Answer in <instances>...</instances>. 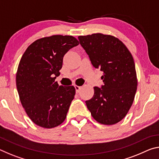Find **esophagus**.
<instances>
[{
    "label": "esophagus",
    "mask_w": 159,
    "mask_h": 159,
    "mask_svg": "<svg viewBox=\"0 0 159 159\" xmlns=\"http://www.w3.org/2000/svg\"><path fill=\"white\" fill-rule=\"evenodd\" d=\"M75 88H76V93H79L80 90L81 89V87H80V86H79V85H75Z\"/></svg>",
    "instance_id": "1"
}]
</instances>
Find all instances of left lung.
<instances>
[{"label": "left lung", "instance_id": "obj_1", "mask_svg": "<svg viewBox=\"0 0 159 159\" xmlns=\"http://www.w3.org/2000/svg\"><path fill=\"white\" fill-rule=\"evenodd\" d=\"M80 44L94 67L103 71L104 85L94 87V95L85 101L94 119L104 125L120 121L130 109L138 79L134 60L122 41L100 33L79 36Z\"/></svg>", "mask_w": 159, "mask_h": 159}]
</instances>
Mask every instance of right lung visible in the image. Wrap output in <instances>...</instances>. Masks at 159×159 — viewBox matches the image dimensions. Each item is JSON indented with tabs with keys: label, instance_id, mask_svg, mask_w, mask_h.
Wrapping results in <instances>:
<instances>
[{
	"label": "right lung",
	"instance_id": "1",
	"mask_svg": "<svg viewBox=\"0 0 159 159\" xmlns=\"http://www.w3.org/2000/svg\"><path fill=\"white\" fill-rule=\"evenodd\" d=\"M79 42L72 36L54 35L38 39L21 57L16 85L21 105L35 124L52 128L66 117L76 90L73 85H59L63 57Z\"/></svg>",
	"mask_w": 159,
	"mask_h": 159
}]
</instances>
